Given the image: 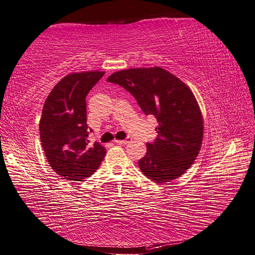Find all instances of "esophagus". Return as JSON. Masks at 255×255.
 <instances>
[{"mask_svg": "<svg viewBox=\"0 0 255 255\" xmlns=\"http://www.w3.org/2000/svg\"><path fill=\"white\" fill-rule=\"evenodd\" d=\"M115 142L118 143V144H127L129 142H131V138L127 137L126 139H124V140H115Z\"/></svg>", "mask_w": 255, "mask_h": 255, "instance_id": "obj_1", "label": "esophagus"}]
</instances>
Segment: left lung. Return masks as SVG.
Returning <instances> with one entry per match:
<instances>
[{
    "label": "left lung",
    "mask_w": 255,
    "mask_h": 255,
    "mask_svg": "<svg viewBox=\"0 0 255 255\" xmlns=\"http://www.w3.org/2000/svg\"><path fill=\"white\" fill-rule=\"evenodd\" d=\"M107 82L130 93L159 124L157 138L147 142V153L138 161L144 176L157 183L180 177L196 160L203 137L201 112L190 88L161 67L124 69Z\"/></svg>",
    "instance_id": "obj_1"
}]
</instances>
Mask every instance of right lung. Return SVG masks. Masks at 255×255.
<instances>
[{
  "instance_id": "add662e5",
  "label": "right lung",
  "mask_w": 255,
  "mask_h": 255,
  "mask_svg": "<svg viewBox=\"0 0 255 255\" xmlns=\"http://www.w3.org/2000/svg\"><path fill=\"white\" fill-rule=\"evenodd\" d=\"M104 72L69 74L45 101L39 133L53 170L68 181H81L97 170L106 154L99 142L89 143L86 96Z\"/></svg>"
}]
</instances>
